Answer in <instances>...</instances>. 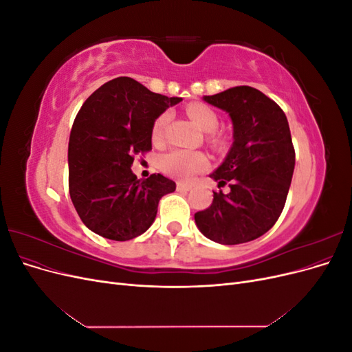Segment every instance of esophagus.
<instances>
[{
  "mask_svg": "<svg viewBox=\"0 0 352 352\" xmlns=\"http://www.w3.org/2000/svg\"><path fill=\"white\" fill-rule=\"evenodd\" d=\"M190 185H188V184H182V182H177V185H176V189L177 190H190Z\"/></svg>",
  "mask_w": 352,
  "mask_h": 352,
  "instance_id": "esophagus-1",
  "label": "esophagus"
}]
</instances>
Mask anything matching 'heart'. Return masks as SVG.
Here are the masks:
<instances>
[{"label":"heart","mask_w":352,"mask_h":352,"mask_svg":"<svg viewBox=\"0 0 352 352\" xmlns=\"http://www.w3.org/2000/svg\"><path fill=\"white\" fill-rule=\"evenodd\" d=\"M186 114L192 119L202 131L211 132L208 135V142L212 145L216 150H225L226 148V138L216 133L214 131L219 126V116L212 110L210 105L204 102H190L186 105ZM170 113L164 111L160 114L154 124H153V140L155 142L162 141L166 127L170 122ZM160 166L162 170L177 180H182V182H188V180L192 179L197 173L204 172L208 167V160L202 153L197 151H186V150H175L164 154L160 160Z\"/></svg>","instance_id":"1"}]
</instances>
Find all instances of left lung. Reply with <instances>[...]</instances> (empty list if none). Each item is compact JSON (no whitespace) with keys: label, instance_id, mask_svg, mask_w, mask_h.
<instances>
[{"label":"left lung","instance_id":"8db88e82","mask_svg":"<svg viewBox=\"0 0 352 352\" xmlns=\"http://www.w3.org/2000/svg\"><path fill=\"white\" fill-rule=\"evenodd\" d=\"M208 104L229 113L233 145L211 173L220 186L211 206L195 212L198 229L208 239L236 245L260 238L278 221L295 167V150L283 110L251 87L207 95Z\"/></svg>","mask_w":352,"mask_h":352}]
</instances>
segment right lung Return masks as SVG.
I'll return each instance as SVG.
<instances>
[{"label":"right lung","instance_id":"add662e5","mask_svg":"<svg viewBox=\"0 0 352 352\" xmlns=\"http://www.w3.org/2000/svg\"><path fill=\"white\" fill-rule=\"evenodd\" d=\"M182 98L151 92L132 78L104 83L83 102L69 141V192L83 225L113 241H129L153 225L158 202L176 184L132 173L136 154L151 151L153 124Z\"/></svg>","mask_w":352,"mask_h":352}]
</instances>
